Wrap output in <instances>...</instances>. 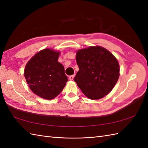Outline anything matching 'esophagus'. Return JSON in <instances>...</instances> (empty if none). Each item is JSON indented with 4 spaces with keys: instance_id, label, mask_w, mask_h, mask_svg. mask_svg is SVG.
I'll use <instances>...</instances> for the list:
<instances>
[{
    "instance_id": "obj_1",
    "label": "esophagus",
    "mask_w": 148,
    "mask_h": 148,
    "mask_svg": "<svg viewBox=\"0 0 148 148\" xmlns=\"http://www.w3.org/2000/svg\"><path fill=\"white\" fill-rule=\"evenodd\" d=\"M74 75H72V76H69V79H70V80H73V79H74Z\"/></svg>"
}]
</instances>
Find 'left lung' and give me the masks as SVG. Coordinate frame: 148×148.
I'll use <instances>...</instances> for the list:
<instances>
[{
    "mask_svg": "<svg viewBox=\"0 0 148 148\" xmlns=\"http://www.w3.org/2000/svg\"><path fill=\"white\" fill-rule=\"evenodd\" d=\"M76 56L79 70L74 81L84 95L98 100L111 92L119 77V65L115 56L100 46L78 49Z\"/></svg>",
    "mask_w": 148,
    "mask_h": 148,
    "instance_id": "1",
    "label": "left lung"
}]
</instances>
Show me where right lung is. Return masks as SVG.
<instances>
[{
  "label": "right lung",
  "mask_w": 148,
  "mask_h": 148,
  "mask_svg": "<svg viewBox=\"0 0 148 148\" xmlns=\"http://www.w3.org/2000/svg\"><path fill=\"white\" fill-rule=\"evenodd\" d=\"M60 51L46 48L27 63L24 76L30 89L41 98L51 100L58 96L67 82L64 67L58 60Z\"/></svg>",
  "instance_id": "add662e5"
}]
</instances>
